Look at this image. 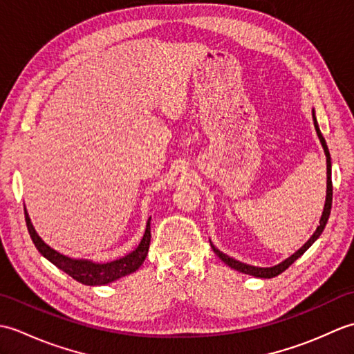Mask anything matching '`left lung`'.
<instances>
[{
    "label": "left lung",
    "mask_w": 354,
    "mask_h": 354,
    "mask_svg": "<svg viewBox=\"0 0 354 354\" xmlns=\"http://www.w3.org/2000/svg\"><path fill=\"white\" fill-rule=\"evenodd\" d=\"M312 117H313V124H315V129H317V133H318V138L321 141L322 145V149H324V153L327 156V198H326V205H324V212H322V216H321V221H319V227L317 228V231L313 232V236L307 240V243H304V246L299 248V250L290 255L289 259H286L284 261H281L280 265L277 266H272V268H255V266H250V265H245V263H240L234 259L228 257V255H225L223 252H221L219 250H216V248L212 245L213 251L216 252L217 257H219L222 261L227 263L228 266H231L232 269L239 270V272H243V274H248V275H254V277H259V278H272V277H277L280 275L281 272H284L286 269H288L293 261H295L298 257H301V255L309 250V246H312V243L317 240L321 232L324 231L326 228V223L328 221V216H330V209H332V199H333V185H332V161H330V152H328V147L326 145V140L324 137H322V133L319 131V126H318V122L317 118H315V111H312Z\"/></svg>",
    "instance_id": "obj_1"
}]
</instances>
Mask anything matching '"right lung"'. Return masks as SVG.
<instances>
[{"mask_svg": "<svg viewBox=\"0 0 354 354\" xmlns=\"http://www.w3.org/2000/svg\"><path fill=\"white\" fill-rule=\"evenodd\" d=\"M24 214H26V223H27V230L28 234L32 237L33 243L36 246V250L39 251L45 259L50 260L53 265L57 266L59 269H62L65 274H68L74 280L82 283V284H88V286H100V284H108L111 281H115L118 278H122L127 274H132L133 270H137L142 261H145L147 251H149V245H150V219L147 222L146 232L141 239V243L135 251L131 254L124 255L123 259H118L109 263H94L89 260H74L70 257H65V255L59 254L57 251L51 250V248L44 243V240L37 236V232L35 231L32 222H30V217L27 214V209L24 208Z\"/></svg>", "mask_w": 354, "mask_h": 354, "instance_id": "1", "label": "right lung"}]
</instances>
